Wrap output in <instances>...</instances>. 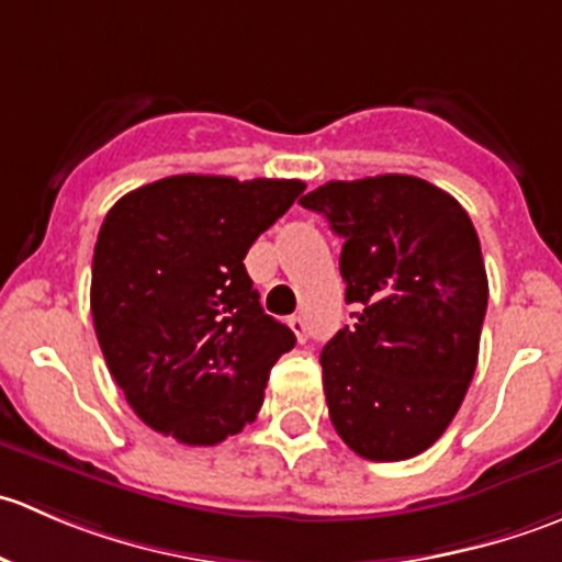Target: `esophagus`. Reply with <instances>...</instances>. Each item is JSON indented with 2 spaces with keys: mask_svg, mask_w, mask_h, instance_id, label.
<instances>
[{
  "mask_svg": "<svg viewBox=\"0 0 562 562\" xmlns=\"http://www.w3.org/2000/svg\"><path fill=\"white\" fill-rule=\"evenodd\" d=\"M288 326L293 328V334H296V339H299V342H307L310 331H307V323H304V317H299V315L288 317Z\"/></svg>",
  "mask_w": 562,
  "mask_h": 562,
  "instance_id": "34e87169",
  "label": "esophagus"
}]
</instances>
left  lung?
<instances>
[{
  "label": "left lung",
  "instance_id": "8db88e82",
  "mask_svg": "<svg viewBox=\"0 0 562 562\" xmlns=\"http://www.w3.org/2000/svg\"><path fill=\"white\" fill-rule=\"evenodd\" d=\"M299 203L345 239V302L359 304L321 353L334 429L372 462L422 454L479 364L490 299L479 234L449 192L405 173L328 181Z\"/></svg>",
  "mask_w": 562,
  "mask_h": 562
}]
</instances>
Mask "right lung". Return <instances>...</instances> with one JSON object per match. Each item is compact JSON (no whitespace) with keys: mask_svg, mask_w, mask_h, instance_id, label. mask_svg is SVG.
<instances>
[{"mask_svg":"<svg viewBox=\"0 0 562 562\" xmlns=\"http://www.w3.org/2000/svg\"><path fill=\"white\" fill-rule=\"evenodd\" d=\"M304 192L299 179L181 173L113 203L92 260V317L116 386L144 424L217 446L255 422L296 345L260 307L245 255Z\"/></svg>","mask_w":562,"mask_h":562,"instance_id":"obj_1","label":"right lung"}]
</instances>
